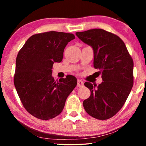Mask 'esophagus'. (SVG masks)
<instances>
[{
    "label": "esophagus",
    "mask_w": 146,
    "mask_h": 146,
    "mask_svg": "<svg viewBox=\"0 0 146 146\" xmlns=\"http://www.w3.org/2000/svg\"><path fill=\"white\" fill-rule=\"evenodd\" d=\"M83 86H84L83 81L81 80H79V79H78V80H77V87L82 88Z\"/></svg>",
    "instance_id": "1"
}]
</instances>
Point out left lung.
<instances>
[{
    "instance_id": "left-lung-1",
    "label": "left lung",
    "mask_w": 146,
    "mask_h": 146,
    "mask_svg": "<svg viewBox=\"0 0 146 146\" xmlns=\"http://www.w3.org/2000/svg\"><path fill=\"white\" fill-rule=\"evenodd\" d=\"M76 35L93 49V66L102 73L103 82L84 85L91 95L84 100L86 111L93 118L104 120L119 111L133 85V61L119 36L102 29L76 32Z\"/></svg>"
}]
</instances>
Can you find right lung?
<instances>
[{
    "label": "right lung",
    "mask_w": 146,
    "mask_h": 146,
    "mask_svg": "<svg viewBox=\"0 0 146 146\" xmlns=\"http://www.w3.org/2000/svg\"><path fill=\"white\" fill-rule=\"evenodd\" d=\"M75 38L72 33L49 31L30 36L17 55L14 84L24 108L33 117L49 120L63 110L66 100L77 84L68 75L56 82L54 62H60L64 49Z\"/></svg>",
    "instance_id": "add662e5"
}]
</instances>
